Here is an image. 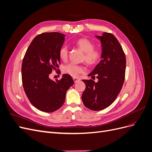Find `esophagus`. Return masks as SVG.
I'll use <instances>...</instances> for the list:
<instances>
[{"instance_id":"1","label":"esophagus","mask_w":152,"mask_h":152,"mask_svg":"<svg viewBox=\"0 0 152 152\" xmlns=\"http://www.w3.org/2000/svg\"><path fill=\"white\" fill-rule=\"evenodd\" d=\"M73 81H74L75 83V82H77L78 81L80 80L79 79H78V78H75V77H73Z\"/></svg>"}]
</instances>
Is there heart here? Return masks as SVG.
Returning <instances> with one entry per match:
<instances>
[{
	"mask_svg": "<svg viewBox=\"0 0 152 152\" xmlns=\"http://www.w3.org/2000/svg\"><path fill=\"white\" fill-rule=\"evenodd\" d=\"M75 44L84 53V59L89 65L97 63L101 58L100 50L94 49V44L88 39L81 38L77 40ZM68 49L66 45H63L59 49V56L62 60H66L68 58ZM84 68L81 65L70 63L63 68V72L73 77H77L79 73L84 72Z\"/></svg>",
	"mask_w": 152,
	"mask_h": 152,
	"instance_id": "heart-1",
	"label": "heart"
}]
</instances>
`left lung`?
Segmentation results:
<instances>
[{
  "mask_svg": "<svg viewBox=\"0 0 152 152\" xmlns=\"http://www.w3.org/2000/svg\"><path fill=\"white\" fill-rule=\"evenodd\" d=\"M102 43V60L89 76L98 79L82 80L86 89L82 95L85 107L94 111L103 110L111 104L122 87L125 79L126 55L121 45L113 34L104 32L96 35Z\"/></svg>",
  "mask_w": 152,
  "mask_h": 152,
  "instance_id": "1",
  "label": "left lung"
}]
</instances>
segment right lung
I'll list each match as a JSON object with an SVG mask.
<instances>
[{
  "mask_svg": "<svg viewBox=\"0 0 152 152\" xmlns=\"http://www.w3.org/2000/svg\"><path fill=\"white\" fill-rule=\"evenodd\" d=\"M65 37L58 32L38 35L23 59L22 83L26 95L36 108L44 112H53L60 108L65 102L67 90L74 83L68 74L56 81L49 77L53 70L59 68V50Z\"/></svg>",
  "mask_w": 152,
  "mask_h": 152,
  "instance_id": "obj_1",
  "label": "right lung"
}]
</instances>
